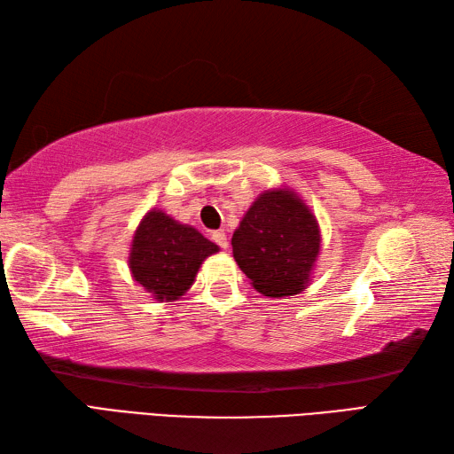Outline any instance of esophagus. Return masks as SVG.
Returning a JSON list of instances; mask_svg holds the SVG:
<instances>
[{"label":"esophagus","mask_w":454,"mask_h":454,"mask_svg":"<svg viewBox=\"0 0 454 454\" xmlns=\"http://www.w3.org/2000/svg\"><path fill=\"white\" fill-rule=\"evenodd\" d=\"M210 238H212V242H215L216 246H220L222 249L228 247V238H226L224 230H216V232L210 234Z\"/></svg>","instance_id":"1"}]
</instances>
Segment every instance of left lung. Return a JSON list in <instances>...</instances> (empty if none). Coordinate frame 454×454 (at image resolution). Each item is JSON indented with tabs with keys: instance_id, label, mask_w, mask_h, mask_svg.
I'll list each match as a JSON object with an SVG mask.
<instances>
[{
	"instance_id": "obj_1",
	"label": "left lung",
	"mask_w": 454,
	"mask_h": 454,
	"mask_svg": "<svg viewBox=\"0 0 454 454\" xmlns=\"http://www.w3.org/2000/svg\"><path fill=\"white\" fill-rule=\"evenodd\" d=\"M239 269L255 291L281 298L301 293L320 254V228L291 191H265L232 236Z\"/></svg>"
}]
</instances>
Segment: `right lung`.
<instances>
[{"label": "right lung", "mask_w": 454, "mask_h": 454, "mask_svg": "<svg viewBox=\"0 0 454 454\" xmlns=\"http://www.w3.org/2000/svg\"><path fill=\"white\" fill-rule=\"evenodd\" d=\"M218 246L192 226L179 224L161 210L142 218L130 247V271L158 301H177L195 281L200 263Z\"/></svg>", "instance_id": "obj_1"}]
</instances>
